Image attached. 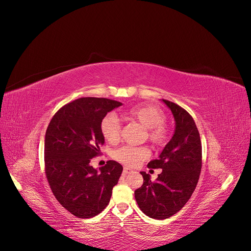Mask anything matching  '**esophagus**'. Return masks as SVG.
I'll return each instance as SVG.
<instances>
[{
  "mask_svg": "<svg viewBox=\"0 0 251 251\" xmlns=\"http://www.w3.org/2000/svg\"><path fill=\"white\" fill-rule=\"evenodd\" d=\"M128 173H131V170H130V169H127V168H125V169H124L123 174H124V175H127Z\"/></svg>",
  "mask_w": 251,
  "mask_h": 251,
  "instance_id": "1",
  "label": "esophagus"
}]
</instances>
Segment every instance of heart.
<instances>
[{
    "mask_svg": "<svg viewBox=\"0 0 251 251\" xmlns=\"http://www.w3.org/2000/svg\"><path fill=\"white\" fill-rule=\"evenodd\" d=\"M126 116L136 121L146 128V138L151 146L164 147L169 140V130L164 125L166 116L164 112L154 104H141L126 112ZM101 134L109 143L115 144L120 139V123L118 118L109 114L100 125ZM151 153L146 147L124 146L113 151V158L127 168H135L150 157Z\"/></svg>",
    "mask_w": 251,
    "mask_h": 251,
    "instance_id": "obj_1",
    "label": "heart"
}]
</instances>
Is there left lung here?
Segmentation results:
<instances>
[{"instance_id":"obj_1","label":"left lung","mask_w":251,"mask_h":251,"mask_svg":"<svg viewBox=\"0 0 251 251\" xmlns=\"http://www.w3.org/2000/svg\"><path fill=\"white\" fill-rule=\"evenodd\" d=\"M171 109L176 127L170 142L149 169H161L155 181L141 172L143 184L135 191V199L147 216L157 220L172 217L184 206L198 183L202 168V144L193 117L180 105L162 100Z\"/></svg>"}]
</instances>
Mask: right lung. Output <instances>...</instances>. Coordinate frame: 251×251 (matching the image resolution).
I'll use <instances>...</instances> for the list:
<instances>
[{
  "label": "right lung",
  "instance_id": "obj_1",
  "mask_svg": "<svg viewBox=\"0 0 251 251\" xmlns=\"http://www.w3.org/2000/svg\"><path fill=\"white\" fill-rule=\"evenodd\" d=\"M123 103L81 97L60 108L45 136V172L53 195L63 207L80 219L97 216L107 207L123 165L114 160L97 172L89 163L104 143L101 121Z\"/></svg>",
  "mask_w": 251,
  "mask_h": 251
}]
</instances>
